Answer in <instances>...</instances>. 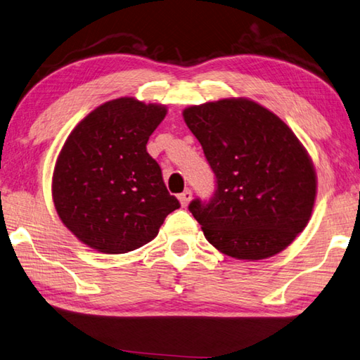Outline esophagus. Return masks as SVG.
Segmentation results:
<instances>
[{
    "label": "esophagus",
    "instance_id": "esophagus-1",
    "mask_svg": "<svg viewBox=\"0 0 360 360\" xmlns=\"http://www.w3.org/2000/svg\"><path fill=\"white\" fill-rule=\"evenodd\" d=\"M179 202H181V206L182 207H187L188 206V202H190V200H192V190H184V192H182L179 196Z\"/></svg>",
    "mask_w": 360,
    "mask_h": 360
}]
</instances>
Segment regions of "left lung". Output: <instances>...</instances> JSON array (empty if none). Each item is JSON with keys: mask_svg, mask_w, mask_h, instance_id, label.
Returning a JSON list of instances; mask_svg holds the SVG:
<instances>
[{"mask_svg": "<svg viewBox=\"0 0 360 360\" xmlns=\"http://www.w3.org/2000/svg\"><path fill=\"white\" fill-rule=\"evenodd\" d=\"M182 117L217 178L209 202H190L206 240L240 260L278 255L304 231L316 198L314 162L293 131L259 103L223 98Z\"/></svg>", "mask_w": 360, "mask_h": 360, "instance_id": "1", "label": "left lung"}]
</instances>
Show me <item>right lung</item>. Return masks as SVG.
<instances>
[{
	"instance_id": "1",
	"label": "right lung",
	"mask_w": 360,
	"mask_h": 360,
	"mask_svg": "<svg viewBox=\"0 0 360 360\" xmlns=\"http://www.w3.org/2000/svg\"><path fill=\"white\" fill-rule=\"evenodd\" d=\"M167 105L122 96L103 103L70 132L56 159L53 202L60 221L104 255L151 242L179 201L146 151Z\"/></svg>"
}]
</instances>
